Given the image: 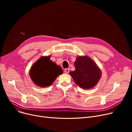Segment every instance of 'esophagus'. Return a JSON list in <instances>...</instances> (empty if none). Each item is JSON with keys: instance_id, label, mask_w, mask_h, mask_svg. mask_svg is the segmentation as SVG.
Here are the masks:
<instances>
[{"instance_id": "1", "label": "esophagus", "mask_w": 132, "mask_h": 132, "mask_svg": "<svg viewBox=\"0 0 132 132\" xmlns=\"http://www.w3.org/2000/svg\"><path fill=\"white\" fill-rule=\"evenodd\" d=\"M64 72L66 73V74H68L69 72H70V69L69 68H66L65 70L64 71Z\"/></svg>"}]
</instances>
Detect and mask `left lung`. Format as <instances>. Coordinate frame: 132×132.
<instances>
[{"label":"left lung","instance_id":"8db88e82","mask_svg":"<svg viewBox=\"0 0 132 132\" xmlns=\"http://www.w3.org/2000/svg\"><path fill=\"white\" fill-rule=\"evenodd\" d=\"M75 70L70 72L74 81L81 88L89 89L95 87L100 80V68L90 58L85 55L77 57L74 62Z\"/></svg>","mask_w":132,"mask_h":132}]
</instances>
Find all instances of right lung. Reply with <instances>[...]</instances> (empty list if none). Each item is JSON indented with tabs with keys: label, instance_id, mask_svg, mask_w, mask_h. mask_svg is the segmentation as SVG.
<instances>
[{
	"label": "right lung",
	"instance_id": "obj_1",
	"mask_svg": "<svg viewBox=\"0 0 132 132\" xmlns=\"http://www.w3.org/2000/svg\"><path fill=\"white\" fill-rule=\"evenodd\" d=\"M63 73L61 67L50 60L49 56H42L31 67L30 77L36 86L45 88L51 86Z\"/></svg>",
	"mask_w": 132,
	"mask_h": 132
}]
</instances>
